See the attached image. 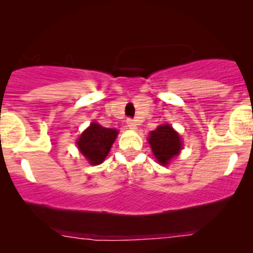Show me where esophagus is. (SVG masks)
Returning <instances> with one entry per match:
<instances>
[{
	"label": "esophagus",
	"instance_id": "34e87169",
	"mask_svg": "<svg viewBox=\"0 0 253 253\" xmlns=\"http://www.w3.org/2000/svg\"><path fill=\"white\" fill-rule=\"evenodd\" d=\"M126 124H127V126H128L130 129L135 130L136 128H138V125H136L135 121H134V120H132V119H127Z\"/></svg>",
	"mask_w": 253,
	"mask_h": 253
}]
</instances>
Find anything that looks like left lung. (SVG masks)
Returning a JSON list of instances; mask_svg holds the SVG:
<instances>
[{
  "label": "left lung",
  "instance_id": "1",
  "mask_svg": "<svg viewBox=\"0 0 253 253\" xmlns=\"http://www.w3.org/2000/svg\"><path fill=\"white\" fill-rule=\"evenodd\" d=\"M149 144L157 162L162 165L169 164L182 150L181 136L169 124L161 125L150 132Z\"/></svg>",
  "mask_w": 253,
  "mask_h": 253
}]
</instances>
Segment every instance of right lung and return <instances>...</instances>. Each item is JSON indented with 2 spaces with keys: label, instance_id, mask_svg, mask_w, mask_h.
I'll list each match as a JSON object with an SVG mask.
<instances>
[{
  "label": "right lung",
  "instance_id": "obj_1",
  "mask_svg": "<svg viewBox=\"0 0 253 253\" xmlns=\"http://www.w3.org/2000/svg\"><path fill=\"white\" fill-rule=\"evenodd\" d=\"M119 130L106 128L92 123L76 140L78 150L91 165H98L108 156L110 147L117 139Z\"/></svg>",
  "mask_w": 253,
  "mask_h": 253
}]
</instances>
